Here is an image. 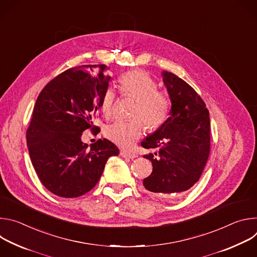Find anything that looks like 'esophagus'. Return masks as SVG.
<instances>
[{
  "label": "esophagus",
  "mask_w": 257,
  "mask_h": 257,
  "mask_svg": "<svg viewBox=\"0 0 257 257\" xmlns=\"http://www.w3.org/2000/svg\"><path fill=\"white\" fill-rule=\"evenodd\" d=\"M121 156H122L123 158L131 159V160L137 158V155H136V154H132V153H128V152H121Z\"/></svg>",
  "instance_id": "1"
}]
</instances>
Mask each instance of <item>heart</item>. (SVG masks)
<instances>
[{
    "mask_svg": "<svg viewBox=\"0 0 257 257\" xmlns=\"http://www.w3.org/2000/svg\"><path fill=\"white\" fill-rule=\"evenodd\" d=\"M119 88L123 95L136 98L128 121H117L105 129V136L125 150L132 149L142 136L144 124L150 129L160 127L167 119L170 100L167 93L158 89L156 80L144 71L133 70L124 73L119 79ZM116 92L106 88L100 99V108L104 117L113 115Z\"/></svg>",
    "mask_w": 257,
    "mask_h": 257,
    "instance_id": "1",
    "label": "heart"
}]
</instances>
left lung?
I'll list each match as a JSON object with an SVG mask.
<instances>
[{
  "label": "left lung",
  "mask_w": 257,
  "mask_h": 257,
  "mask_svg": "<svg viewBox=\"0 0 257 257\" xmlns=\"http://www.w3.org/2000/svg\"><path fill=\"white\" fill-rule=\"evenodd\" d=\"M171 109L169 118L141 142L158 153L144 155L153 173L143 180L151 192L179 194L199 180L210 151V121L204 101L183 79L168 71L162 73Z\"/></svg>",
  "instance_id": "left-lung-1"
}]
</instances>
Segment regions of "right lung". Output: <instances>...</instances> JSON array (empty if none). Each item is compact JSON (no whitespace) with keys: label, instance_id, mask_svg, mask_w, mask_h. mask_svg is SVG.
Segmentation results:
<instances>
[{"label":"right lung","instance_id":"right-lung-1","mask_svg":"<svg viewBox=\"0 0 257 257\" xmlns=\"http://www.w3.org/2000/svg\"><path fill=\"white\" fill-rule=\"evenodd\" d=\"M105 65L66 70L50 81L36 99L26 140L32 166L43 185L55 195L74 198L98 182L117 146L107 139L88 145L82 132L99 129L93 120L111 76Z\"/></svg>","mask_w":257,"mask_h":257}]
</instances>
